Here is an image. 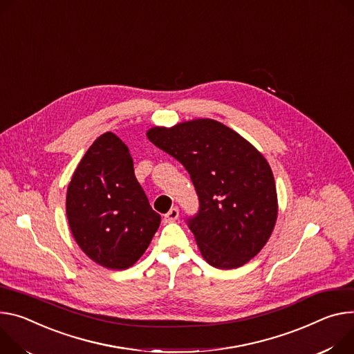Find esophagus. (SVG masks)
Returning <instances> with one entry per match:
<instances>
[{
    "instance_id": "34e87169",
    "label": "esophagus",
    "mask_w": 354,
    "mask_h": 354,
    "mask_svg": "<svg viewBox=\"0 0 354 354\" xmlns=\"http://www.w3.org/2000/svg\"><path fill=\"white\" fill-rule=\"evenodd\" d=\"M178 217H179V209H178V207H172V209L165 214L164 220H165L167 223H172V221H175Z\"/></svg>"
}]
</instances>
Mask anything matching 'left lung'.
I'll list each match as a JSON object with an SVG mask.
<instances>
[{
  "label": "left lung",
  "mask_w": 354,
  "mask_h": 354,
  "mask_svg": "<svg viewBox=\"0 0 354 354\" xmlns=\"http://www.w3.org/2000/svg\"><path fill=\"white\" fill-rule=\"evenodd\" d=\"M147 137L176 158L195 185L201 207L187 223L203 259L221 270L254 259L278 216L275 180L264 155L212 118L152 127Z\"/></svg>",
  "instance_id": "8db88e82"
}]
</instances>
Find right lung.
<instances>
[{"label":"right lung","instance_id":"add662e5","mask_svg":"<svg viewBox=\"0 0 354 354\" xmlns=\"http://www.w3.org/2000/svg\"><path fill=\"white\" fill-rule=\"evenodd\" d=\"M66 216L77 245L104 268H130L148 248L160 216L136 178L130 149L115 134H102L82 158L68 186Z\"/></svg>","mask_w":354,"mask_h":354}]
</instances>
